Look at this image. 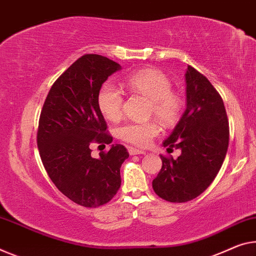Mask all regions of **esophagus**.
<instances>
[{"label": "esophagus", "instance_id": "1", "mask_svg": "<svg viewBox=\"0 0 256 256\" xmlns=\"http://www.w3.org/2000/svg\"><path fill=\"white\" fill-rule=\"evenodd\" d=\"M128 152L130 156H136V154H145L144 150H140V148H132V146H128Z\"/></svg>", "mask_w": 256, "mask_h": 256}]
</instances>
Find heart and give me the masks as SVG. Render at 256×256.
Segmentation results:
<instances>
[{
  "mask_svg": "<svg viewBox=\"0 0 256 256\" xmlns=\"http://www.w3.org/2000/svg\"><path fill=\"white\" fill-rule=\"evenodd\" d=\"M124 87L130 94L150 100L148 111L161 124L172 126L178 122L184 111L186 100L180 94L172 90V82L166 74L156 68H143L126 78ZM124 96L111 84L102 86L97 94V106L105 119L116 121L122 114ZM118 137L136 146H146L159 134L156 121H128L116 129Z\"/></svg>",
  "mask_w": 256,
  "mask_h": 256,
  "instance_id": "heart-1",
  "label": "heart"
}]
</instances>
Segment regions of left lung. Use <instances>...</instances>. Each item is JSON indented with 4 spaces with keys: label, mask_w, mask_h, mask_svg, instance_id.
Returning a JSON list of instances; mask_svg holds the SVG:
<instances>
[{
    "label": "left lung",
    "mask_w": 256,
    "mask_h": 256,
    "mask_svg": "<svg viewBox=\"0 0 256 256\" xmlns=\"http://www.w3.org/2000/svg\"><path fill=\"white\" fill-rule=\"evenodd\" d=\"M186 110L172 135L164 142L167 151L180 148L178 159L160 156L153 190L161 199L186 202L196 198L218 175L229 146V121L222 97L208 78L188 66Z\"/></svg>",
    "instance_id": "1"
}]
</instances>
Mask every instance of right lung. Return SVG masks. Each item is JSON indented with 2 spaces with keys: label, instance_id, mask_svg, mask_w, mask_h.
<instances>
[{
  "label": "right lung",
  "instance_id": "right-lung-1",
  "mask_svg": "<svg viewBox=\"0 0 256 256\" xmlns=\"http://www.w3.org/2000/svg\"><path fill=\"white\" fill-rule=\"evenodd\" d=\"M120 68L100 54L81 56L54 82L38 120L36 140L43 166L58 190L84 207L105 205L116 194L121 164L129 156L121 144L92 156V144L112 143L97 94Z\"/></svg>",
  "mask_w": 256,
  "mask_h": 256
}]
</instances>
